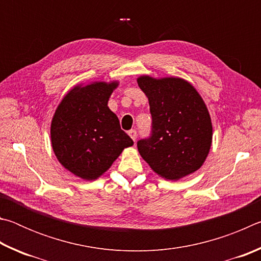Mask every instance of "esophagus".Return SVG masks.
<instances>
[{"label": "esophagus", "mask_w": 261, "mask_h": 261, "mask_svg": "<svg viewBox=\"0 0 261 261\" xmlns=\"http://www.w3.org/2000/svg\"><path fill=\"white\" fill-rule=\"evenodd\" d=\"M129 136L132 138V140L136 141V139H137V131H136L135 129L130 130V131H129Z\"/></svg>", "instance_id": "esophagus-1"}]
</instances>
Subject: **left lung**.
I'll use <instances>...</instances> for the list:
<instances>
[{"mask_svg": "<svg viewBox=\"0 0 261 261\" xmlns=\"http://www.w3.org/2000/svg\"><path fill=\"white\" fill-rule=\"evenodd\" d=\"M147 95L151 135L137 141L140 155L158 175L179 179L199 169L212 144V122L191 84L180 78H138Z\"/></svg>", "mask_w": 261, "mask_h": 261, "instance_id": "1", "label": "left lung"}]
</instances>
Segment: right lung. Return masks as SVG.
Returning <instances> with one entry per match:
<instances>
[{
    "label": "right lung",
    "instance_id": "add662e5",
    "mask_svg": "<svg viewBox=\"0 0 261 261\" xmlns=\"http://www.w3.org/2000/svg\"><path fill=\"white\" fill-rule=\"evenodd\" d=\"M116 86L117 83L76 86L53 117L50 137L55 155L62 166L83 179L98 178L123 149L134 145L107 106Z\"/></svg>",
    "mask_w": 261,
    "mask_h": 261
}]
</instances>
